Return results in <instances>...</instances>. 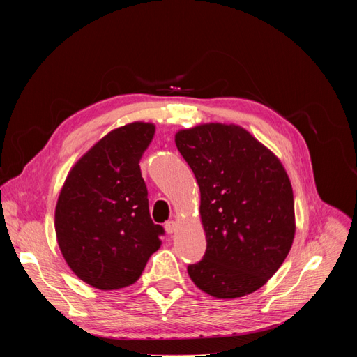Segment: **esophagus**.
Masks as SVG:
<instances>
[{"label":"esophagus","mask_w":357,"mask_h":357,"mask_svg":"<svg viewBox=\"0 0 357 357\" xmlns=\"http://www.w3.org/2000/svg\"><path fill=\"white\" fill-rule=\"evenodd\" d=\"M165 231H167L168 234H174V232L177 231V222H174V220L167 222V223H165Z\"/></svg>","instance_id":"esophagus-1"}]
</instances>
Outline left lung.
I'll return each mask as SVG.
<instances>
[{
	"mask_svg": "<svg viewBox=\"0 0 357 357\" xmlns=\"http://www.w3.org/2000/svg\"><path fill=\"white\" fill-rule=\"evenodd\" d=\"M201 192L205 255L188 266L205 294L234 299L261 289L290 252L294 190L280 159L238 125L204 123L176 134Z\"/></svg>",
	"mask_w": 357,
	"mask_h": 357,
	"instance_id": "8db88e82",
	"label": "left lung"
}]
</instances>
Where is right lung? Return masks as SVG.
Here are the masks:
<instances>
[{"instance_id": "right-lung-1", "label": "right lung", "mask_w": 357, "mask_h": 357, "mask_svg": "<svg viewBox=\"0 0 357 357\" xmlns=\"http://www.w3.org/2000/svg\"><path fill=\"white\" fill-rule=\"evenodd\" d=\"M155 125L113 129L71 168L55 210L61 253L73 273L100 290L134 284L164 228L150 219L139 159Z\"/></svg>"}]
</instances>
